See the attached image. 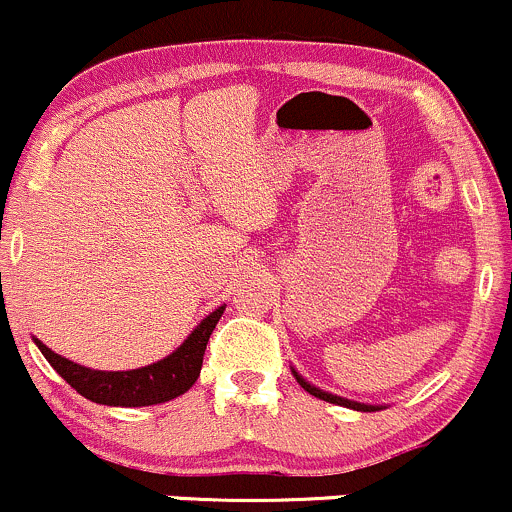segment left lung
I'll list each match as a JSON object with an SVG mask.
<instances>
[{
    "mask_svg": "<svg viewBox=\"0 0 512 512\" xmlns=\"http://www.w3.org/2000/svg\"><path fill=\"white\" fill-rule=\"evenodd\" d=\"M291 372H293V377L298 379V384H300V387L305 389V392L313 394V397H318V399H323V402L340 404V407L355 409V412H379V409H384L382 404H365V402H355V399L337 397V394H333V392H325V389H320V387H315V384H310L308 379L303 377V374H300L298 370H295V367H291Z\"/></svg>",
    "mask_w": 512,
    "mask_h": 512,
    "instance_id": "obj_1",
    "label": "left lung"
}]
</instances>
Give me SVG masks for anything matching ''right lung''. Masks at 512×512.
<instances>
[{"instance_id": "obj_1", "label": "right lung", "mask_w": 512, "mask_h": 512, "mask_svg": "<svg viewBox=\"0 0 512 512\" xmlns=\"http://www.w3.org/2000/svg\"><path fill=\"white\" fill-rule=\"evenodd\" d=\"M226 305L214 308L192 333L187 340L172 350L170 355L162 360L152 362V365L138 367V370H91V367L76 365V362L66 360V357L56 355L51 347H46L39 337H34L36 347L41 355L49 360V365L76 389L81 397L91 399L96 404H108V407H152V404L170 402L177 399L179 394L187 392L194 382H197L199 372H202L204 350L212 330L217 328L219 318L224 315Z\"/></svg>"}]
</instances>
